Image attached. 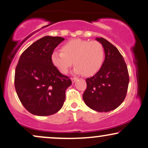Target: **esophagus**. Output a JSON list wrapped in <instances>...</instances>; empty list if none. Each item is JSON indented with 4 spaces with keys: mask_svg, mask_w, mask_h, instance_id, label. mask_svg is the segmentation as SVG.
I'll use <instances>...</instances> for the list:
<instances>
[{
    "mask_svg": "<svg viewBox=\"0 0 148 148\" xmlns=\"http://www.w3.org/2000/svg\"><path fill=\"white\" fill-rule=\"evenodd\" d=\"M77 79V77H73L71 78V80H72L73 83H74V82H75Z\"/></svg>",
    "mask_w": 148,
    "mask_h": 148,
    "instance_id": "obj_1",
    "label": "esophagus"
}]
</instances>
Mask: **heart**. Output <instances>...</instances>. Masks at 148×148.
<instances>
[{"instance_id":"heart-1","label":"heart","mask_w":148,"mask_h":148,"mask_svg":"<svg viewBox=\"0 0 148 148\" xmlns=\"http://www.w3.org/2000/svg\"><path fill=\"white\" fill-rule=\"evenodd\" d=\"M60 51L51 53V60L56 68L64 74L68 72L73 61L75 66L74 71L87 77L97 73L104 62V47L97 41L73 39L64 43Z\"/></svg>"}]
</instances>
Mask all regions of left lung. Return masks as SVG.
Returning a JSON list of instances; mask_svg holds the SVG:
<instances>
[{"label":"left lung","instance_id":"8db88e82","mask_svg":"<svg viewBox=\"0 0 148 148\" xmlns=\"http://www.w3.org/2000/svg\"><path fill=\"white\" fill-rule=\"evenodd\" d=\"M96 39L103 45L105 58L101 69L86 79L87 88L83 99L93 110L107 112L116 109L124 101L129 75L123 56L117 47L104 38Z\"/></svg>","mask_w":148,"mask_h":148}]
</instances>
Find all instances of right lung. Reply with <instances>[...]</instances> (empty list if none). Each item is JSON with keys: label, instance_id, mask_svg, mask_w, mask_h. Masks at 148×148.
Listing matches in <instances>:
<instances>
[{"label": "right lung", "instance_id": "right-lung-1", "mask_svg": "<svg viewBox=\"0 0 148 148\" xmlns=\"http://www.w3.org/2000/svg\"><path fill=\"white\" fill-rule=\"evenodd\" d=\"M64 40L60 36H44L30 45L19 59L15 88L23 106L32 114L50 116L63 106L65 91L72 82L56 68L51 56Z\"/></svg>", "mask_w": 148, "mask_h": 148}]
</instances>
